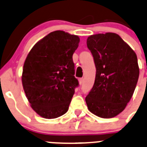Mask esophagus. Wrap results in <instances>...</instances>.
<instances>
[{
    "label": "esophagus",
    "mask_w": 147,
    "mask_h": 147,
    "mask_svg": "<svg viewBox=\"0 0 147 147\" xmlns=\"http://www.w3.org/2000/svg\"><path fill=\"white\" fill-rule=\"evenodd\" d=\"M83 82H84L83 78H80V79H79V83H80V85H82V84L83 83Z\"/></svg>",
    "instance_id": "1"
}]
</instances>
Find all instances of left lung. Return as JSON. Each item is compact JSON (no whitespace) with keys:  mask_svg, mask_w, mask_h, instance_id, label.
<instances>
[{"mask_svg":"<svg viewBox=\"0 0 147 147\" xmlns=\"http://www.w3.org/2000/svg\"><path fill=\"white\" fill-rule=\"evenodd\" d=\"M87 46L96 68L93 87L85 98L88 108L98 117H115L125 109L136 88L137 57L115 33L90 36Z\"/></svg>","mask_w":147,"mask_h":147,"instance_id":"obj_1","label":"left lung"}]
</instances>
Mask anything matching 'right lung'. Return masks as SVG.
I'll use <instances>...</instances> for the list:
<instances>
[{
    "label": "right lung",
    "mask_w": 147,
    "mask_h": 147,
    "mask_svg": "<svg viewBox=\"0 0 147 147\" xmlns=\"http://www.w3.org/2000/svg\"><path fill=\"white\" fill-rule=\"evenodd\" d=\"M80 38L63 31H55L36 44L26 59L22 85L34 111L48 119L67 113L75 88L72 55Z\"/></svg>",
    "instance_id": "1"
}]
</instances>
